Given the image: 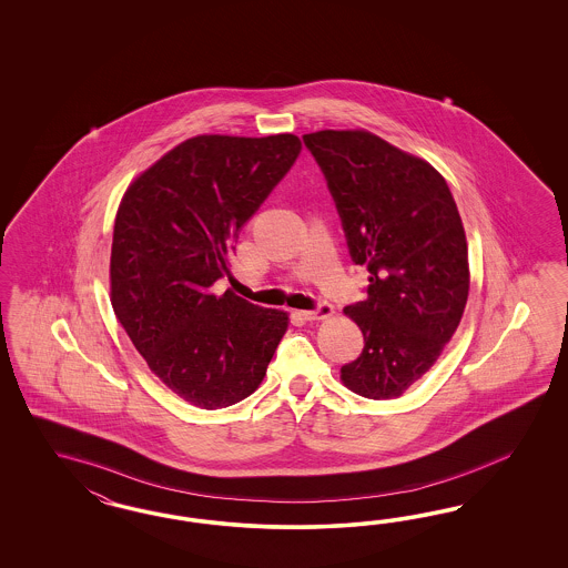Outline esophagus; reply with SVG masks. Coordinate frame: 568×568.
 Returning a JSON list of instances; mask_svg holds the SVG:
<instances>
[{
    "mask_svg": "<svg viewBox=\"0 0 568 568\" xmlns=\"http://www.w3.org/2000/svg\"><path fill=\"white\" fill-rule=\"evenodd\" d=\"M304 316L308 321H327V318L333 316V306L331 304H321L316 310H306Z\"/></svg>",
    "mask_w": 568,
    "mask_h": 568,
    "instance_id": "esophagus-1",
    "label": "esophagus"
}]
</instances>
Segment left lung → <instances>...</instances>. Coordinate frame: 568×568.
I'll list each match as a JSON object with an SVG mask.
<instances>
[{
  "mask_svg": "<svg viewBox=\"0 0 568 568\" xmlns=\"http://www.w3.org/2000/svg\"><path fill=\"white\" fill-rule=\"evenodd\" d=\"M304 143L327 176L368 297L345 306L364 335L342 366L347 389L399 397L444 352L465 314L470 271L465 226L446 179L427 160L364 129L316 131Z\"/></svg>",
  "mask_w": 568,
  "mask_h": 568,
  "instance_id": "1",
  "label": "left lung"
}]
</instances>
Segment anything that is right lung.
<instances>
[{
  "label": "right lung",
  "instance_id": "1",
  "mask_svg": "<svg viewBox=\"0 0 568 568\" xmlns=\"http://www.w3.org/2000/svg\"><path fill=\"white\" fill-rule=\"evenodd\" d=\"M302 141L197 135L174 145L122 195L110 302L150 371L197 408L252 396L290 327L283 310L214 295L241 226L292 169Z\"/></svg>",
  "mask_w": 568,
  "mask_h": 568
}]
</instances>
